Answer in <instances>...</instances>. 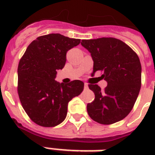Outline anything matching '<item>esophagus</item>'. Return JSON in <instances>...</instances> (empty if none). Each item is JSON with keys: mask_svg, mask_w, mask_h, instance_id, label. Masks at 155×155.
<instances>
[{"mask_svg": "<svg viewBox=\"0 0 155 155\" xmlns=\"http://www.w3.org/2000/svg\"><path fill=\"white\" fill-rule=\"evenodd\" d=\"M88 88V85L87 84H84V89H87Z\"/></svg>", "mask_w": 155, "mask_h": 155, "instance_id": "34e87169", "label": "esophagus"}]
</instances>
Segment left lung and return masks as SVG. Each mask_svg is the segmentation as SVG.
<instances>
[{"instance_id": "obj_1", "label": "left lung", "mask_w": 155, "mask_h": 155, "mask_svg": "<svg viewBox=\"0 0 155 155\" xmlns=\"http://www.w3.org/2000/svg\"><path fill=\"white\" fill-rule=\"evenodd\" d=\"M81 45L93 60L92 75L103 71L101 77L108 84L104 90L97 84L88 85L95 94L94 101L87 105L88 115L103 125L123 120L132 110L141 88L142 66L138 56L114 38L84 39Z\"/></svg>"}]
</instances>
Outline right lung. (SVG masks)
<instances>
[{
  "mask_svg": "<svg viewBox=\"0 0 155 155\" xmlns=\"http://www.w3.org/2000/svg\"><path fill=\"white\" fill-rule=\"evenodd\" d=\"M80 43L60 34H50L34 40L21 58L18 68V96L24 110L37 125L54 127L65 120L68 102L83 92L84 84H68L54 79L65 66L66 54Z\"/></svg>",
  "mask_w": 155,
  "mask_h": 155,
  "instance_id": "add662e5",
  "label": "right lung"
}]
</instances>
